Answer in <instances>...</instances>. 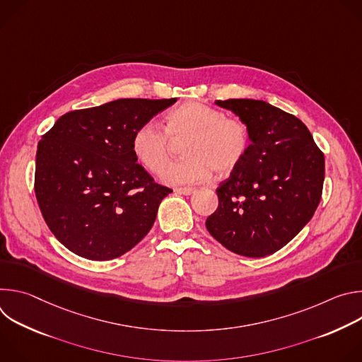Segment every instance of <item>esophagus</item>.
I'll list each match as a JSON object with an SVG mask.
<instances>
[{
	"mask_svg": "<svg viewBox=\"0 0 362 362\" xmlns=\"http://www.w3.org/2000/svg\"><path fill=\"white\" fill-rule=\"evenodd\" d=\"M175 192L179 193V194H186L187 196V194H192L194 192V187H176Z\"/></svg>",
	"mask_w": 362,
	"mask_h": 362,
	"instance_id": "obj_1",
	"label": "esophagus"
}]
</instances>
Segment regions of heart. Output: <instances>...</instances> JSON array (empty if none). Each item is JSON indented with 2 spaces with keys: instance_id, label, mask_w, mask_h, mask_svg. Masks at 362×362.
<instances>
[{
  "instance_id": "1",
  "label": "heart",
  "mask_w": 362,
  "mask_h": 362,
  "mask_svg": "<svg viewBox=\"0 0 362 362\" xmlns=\"http://www.w3.org/2000/svg\"><path fill=\"white\" fill-rule=\"evenodd\" d=\"M165 127L154 122L141 124L133 136L132 150L147 172L160 173L173 153V141H186L187 158L163 168V180L173 185L199 183L212 172L228 176L242 165L250 148L247 126L204 103L190 101L170 110Z\"/></svg>"
}]
</instances>
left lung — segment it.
Returning a JSON list of instances; mask_svg holds the SVG:
<instances>
[{
  "mask_svg": "<svg viewBox=\"0 0 362 362\" xmlns=\"http://www.w3.org/2000/svg\"><path fill=\"white\" fill-rule=\"evenodd\" d=\"M216 105L247 126L250 148L216 189L219 204L206 228L233 253L272 255L314 216L322 196L324 153L298 117L267 101L229 98Z\"/></svg>",
  "mask_w": 362,
  "mask_h": 362,
  "instance_id": "left-lung-1",
  "label": "left lung"
}]
</instances>
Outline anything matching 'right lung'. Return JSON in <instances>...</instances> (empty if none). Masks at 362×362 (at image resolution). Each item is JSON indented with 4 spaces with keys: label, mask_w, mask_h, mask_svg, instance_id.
Segmentation results:
<instances>
[{
    "label": "right lung",
    "mask_w": 362,
    "mask_h": 362,
    "mask_svg": "<svg viewBox=\"0 0 362 362\" xmlns=\"http://www.w3.org/2000/svg\"><path fill=\"white\" fill-rule=\"evenodd\" d=\"M177 98H120L69 112L38 141L34 190L53 235L73 253L109 261L151 229L172 189L136 163V130Z\"/></svg>",
    "instance_id": "1"
}]
</instances>
